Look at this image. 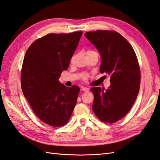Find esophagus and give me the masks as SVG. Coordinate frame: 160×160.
I'll use <instances>...</instances> for the list:
<instances>
[{
    "mask_svg": "<svg viewBox=\"0 0 160 160\" xmlns=\"http://www.w3.org/2000/svg\"><path fill=\"white\" fill-rule=\"evenodd\" d=\"M81 90L83 91V92H89V89L88 88H85V87L82 88Z\"/></svg>",
    "mask_w": 160,
    "mask_h": 160,
    "instance_id": "esophagus-1",
    "label": "esophagus"
}]
</instances>
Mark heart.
Listing matches in <instances>:
<instances>
[{
  "label": "heart",
  "mask_w": 160,
  "mask_h": 160,
  "mask_svg": "<svg viewBox=\"0 0 160 160\" xmlns=\"http://www.w3.org/2000/svg\"><path fill=\"white\" fill-rule=\"evenodd\" d=\"M92 54L98 55L96 52H95V51H93V50H88V51L87 52V56H88V55H92ZM75 57V56H73V57L71 58V62L73 61V60H74ZM87 77H88L87 75H84L83 76V79H86V78H87Z\"/></svg>",
  "instance_id": "b5f03b06"
}]
</instances>
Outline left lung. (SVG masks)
<instances>
[{"label": "left lung", "instance_id": "1", "mask_svg": "<svg viewBox=\"0 0 160 160\" xmlns=\"http://www.w3.org/2000/svg\"><path fill=\"white\" fill-rule=\"evenodd\" d=\"M101 57L100 71L110 77L105 90L92 88V110L101 121L113 123L122 119L135 103L140 87L141 73L132 46L120 33L98 30L85 33Z\"/></svg>", "mask_w": 160, "mask_h": 160}]
</instances>
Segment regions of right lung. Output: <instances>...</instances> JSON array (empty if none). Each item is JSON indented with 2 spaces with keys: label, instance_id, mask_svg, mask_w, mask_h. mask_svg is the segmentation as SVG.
Masks as SVG:
<instances>
[{
  "label": "right lung",
  "instance_id": "right-lung-1",
  "mask_svg": "<svg viewBox=\"0 0 160 160\" xmlns=\"http://www.w3.org/2000/svg\"><path fill=\"white\" fill-rule=\"evenodd\" d=\"M83 32L50 33L29 47L21 74V89L32 109L43 122L62 127L69 120L80 89L59 81L67 70Z\"/></svg>",
  "mask_w": 160,
  "mask_h": 160
}]
</instances>
